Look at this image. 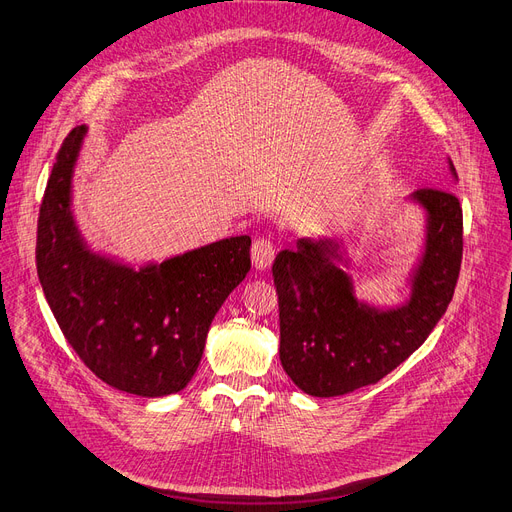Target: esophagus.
Segmentation results:
<instances>
[{"label":"esophagus","mask_w":512,"mask_h":512,"mask_svg":"<svg viewBox=\"0 0 512 512\" xmlns=\"http://www.w3.org/2000/svg\"><path fill=\"white\" fill-rule=\"evenodd\" d=\"M276 257V249L274 244L268 238H257L251 246V259L253 266L257 270H268L272 266V261Z\"/></svg>","instance_id":"esophagus-1"}]
</instances>
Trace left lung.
Here are the masks:
<instances>
[{
	"mask_svg": "<svg viewBox=\"0 0 512 512\" xmlns=\"http://www.w3.org/2000/svg\"><path fill=\"white\" fill-rule=\"evenodd\" d=\"M449 162V173H458ZM424 213L420 255L399 306L356 297L344 240L299 238L272 266L280 312V363L310 396H344L377 384L418 350L456 291L462 263V206L443 189L407 196Z\"/></svg>",
	"mask_w": 512,
	"mask_h": 512,
	"instance_id": "1",
	"label": "left lung"
}]
</instances>
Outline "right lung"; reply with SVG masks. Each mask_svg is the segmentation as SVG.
I'll list each match as a JSON object with an SVG mask.
<instances>
[{
    "label": "right lung",
    "instance_id": "1",
    "mask_svg": "<svg viewBox=\"0 0 512 512\" xmlns=\"http://www.w3.org/2000/svg\"><path fill=\"white\" fill-rule=\"evenodd\" d=\"M88 126L63 141L37 219V276L69 346L111 388L168 396L192 380L223 301L251 270V238L230 236L130 266L92 251L73 215V168Z\"/></svg>",
    "mask_w": 512,
    "mask_h": 512
}]
</instances>
